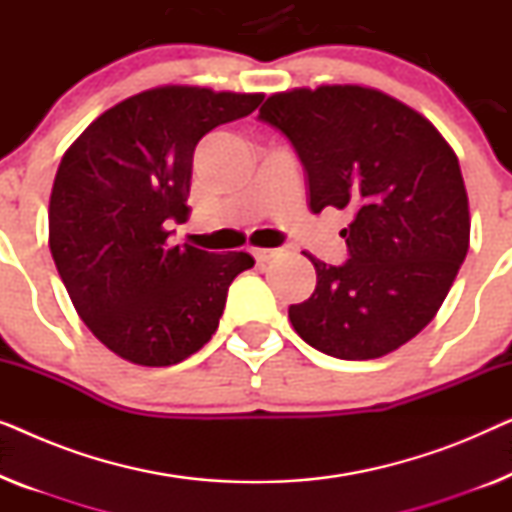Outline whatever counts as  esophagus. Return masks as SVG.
I'll return each mask as SVG.
<instances>
[{
    "label": "esophagus",
    "instance_id": "34e87169",
    "mask_svg": "<svg viewBox=\"0 0 512 512\" xmlns=\"http://www.w3.org/2000/svg\"><path fill=\"white\" fill-rule=\"evenodd\" d=\"M251 254H254L258 263H268L279 256V249H251Z\"/></svg>",
    "mask_w": 512,
    "mask_h": 512
}]
</instances>
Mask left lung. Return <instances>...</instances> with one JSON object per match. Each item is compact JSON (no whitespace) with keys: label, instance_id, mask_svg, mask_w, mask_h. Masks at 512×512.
I'll return each mask as SVG.
<instances>
[{"label":"left lung","instance_id":"1","mask_svg":"<svg viewBox=\"0 0 512 512\" xmlns=\"http://www.w3.org/2000/svg\"><path fill=\"white\" fill-rule=\"evenodd\" d=\"M307 174L310 209H352L349 258H310L317 286L289 319L307 345L366 361L415 338L443 305L468 251L459 160L415 109L361 86L296 88L265 100Z\"/></svg>","mask_w":512,"mask_h":512}]
</instances>
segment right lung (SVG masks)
Returning a JSON list of instances; mask_svg holds the SVG:
<instances>
[{
	"label": "right lung",
	"mask_w": 512,
	"mask_h": 512,
	"mask_svg": "<svg viewBox=\"0 0 512 512\" xmlns=\"http://www.w3.org/2000/svg\"><path fill=\"white\" fill-rule=\"evenodd\" d=\"M263 95L163 86L132 95L62 156L48 205V247L97 340L139 366H172L205 347L228 286L254 268L244 251L170 244L188 219L195 146L249 116Z\"/></svg>",
	"instance_id": "1"
}]
</instances>
